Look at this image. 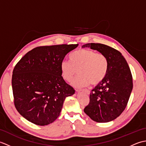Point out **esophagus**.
<instances>
[{
  "instance_id": "34e87169",
  "label": "esophagus",
  "mask_w": 146,
  "mask_h": 146,
  "mask_svg": "<svg viewBox=\"0 0 146 146\" xmlns=\"http://www.w3.org/2000/svg\"><path fill=\"white\" fill-rule=\"evenodd\" d=\"M76 92H79V91H82L83 92H85V94H86L87 95H89L90 94V91L88 90H76Z\"/></svg>"
}]
</instances>
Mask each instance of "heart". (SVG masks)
<instances>
[{
  "mask_svg": "<svg viewBox=\"0 0 146 146\" xmlns=\"http://www.w3.org/2000/svg\"><path fill=\"white\" fill-rule=\"evenodd\" d=\"M70 60L71 62L68 60L61 62V74L64 80L70 82L78 70L80 75L73 82L75 87H84L90 84L97 85L107 76L108 61L102 52L89 49H81L71 54Z\"/></svg>",
  "mask_w": 146,
  "mask_h": 146,
  "instance_id": "1",
  "label": "heart"
}]
</instances>
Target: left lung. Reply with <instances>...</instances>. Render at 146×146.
Masks as SVG:
<instances>
[{
  "mask_svg": "<svg viewBox=\"0 0 146 146\" xmlns=\"http://www.w3.org/2000/svg\"><path fill=\"white\" fill-rule=\"evenodd\" d=\"M90 48L105 55L108 61L107 76L92 90L84 111L97 122L115 119L125 110L133 88L132 76L125 58L117 49L100 43H88Z\"/></svg>",
  "mask_w": 146,
  "mask_h": 146,
  "instance_id": "obj_1",
  "label": "left lung"
}]
</instances>
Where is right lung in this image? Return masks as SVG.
Returning <instances> with one entry per match:
<instances>
[{"label": "right lung", "instance_id": "add662e5", "mask_svg": "<svg viewBox=\"0 0 146 146\" xmlns=\"http://www.w3.org/2000/svg\"><path fill=\"white\" fill-rule=\"evenodd\" d=\"M76 44L38 46L18 61L12 72L14 104L17 111L38 125L53 122L65 98L75 90L62 76L61 63Z\"/></svg>", "mask_w": 146, "mask_h": 146}]
</instances>
